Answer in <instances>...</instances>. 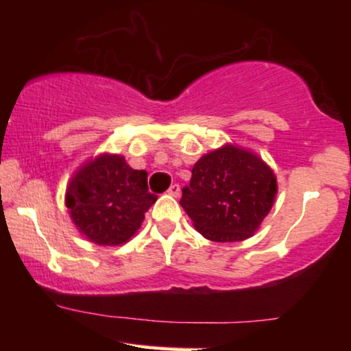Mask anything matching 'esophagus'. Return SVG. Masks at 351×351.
Returning a JSON list of instances; mask_svg holds the SVG:
<instances>
[{"label": "esophagus", "mask_w": 351, "mask_h": 351, "mask_svg": "<svg viewBox=\"0 0 351 351\" xmlns=\"http://www.w3.org/2000/svg\"><path fill=\"white\" fill-rule=\"evenodd\" d=\"M180 193H181V189H180V184H171L170 186V189H168V195L170 196H173V198H178L180 196Z\"/></svg>", "instance_id": "1"}]
</instances>
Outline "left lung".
Returning <instances> with one entry per match:
<instances>
[{
	"label": "left lung",
	"mask_w": 351,
	"mask_h": 351,
	"mask_svg": "<svg viewBox=\"0 0 351 351\" xmlns=\"http://www.w3.org/2000/svg\"><path fill=\"white\" fill-rule=\"evenodd\" d=\"M276 196L272 168L257 153L226 143L195 163L180 204L203 237L239 243L261 228Z\"/></svg>",
	"instance_id": "left-lung-1"
}]
</instances>
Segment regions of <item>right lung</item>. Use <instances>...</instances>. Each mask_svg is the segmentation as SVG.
<instances>
[{
  "label": "right lung",
  "mask_w": 351,
  "mask_h": 351,
  "mask_svg": "<svg viewBox=\"0 0 351 351\" xmlns=\"http://www.w3.org/2000/svg\"><path fill=\"white\" fill-rule=\"evenodd\" d=\"M147 176L119 153H100L80 165L66 188V206L80 234L99 245H120L135 236L156 201Z\"/></svg>",
  "instance_id": "right-lung-1"
}]
</instances>
